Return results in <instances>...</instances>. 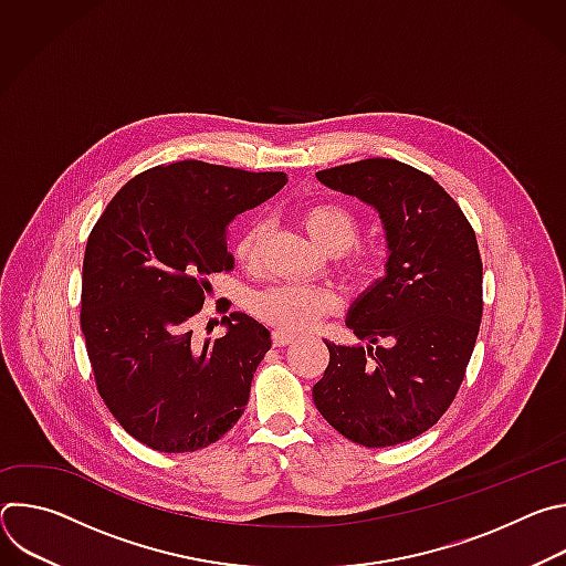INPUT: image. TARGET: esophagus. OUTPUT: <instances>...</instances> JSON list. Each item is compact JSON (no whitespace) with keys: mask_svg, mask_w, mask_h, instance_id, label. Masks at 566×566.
Segmentation results:
<instances>
[{"mask_svg":"<svg viewBox=\"0 0 566 566\" xmlns=\"http://www.w3.org/2000/svg\"><path fill=\"white\" fill-rule=\"evenodd\" d=\"M295 336L293 334H286V332H273V345L275 347H284L289 343H293Z\"/></svg>","mask_w":566,"mask_h":566,"instance_id":"obj_1","label":"esophagus"}]
</instances>
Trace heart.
<instances>
[{
  "instance_id": "b5f03b06",
  "label": "heart",
  "mask_w": 566,
  "mask_h": 566,
  "mask_svg": "<svg viewBox=\"0 0 566 566\" xmlns=\"http://www.w3.org/2000/svg\"><path fill=\"white\" fill-rule=\"evenodd\" d=\"M302 223L317 244L329 253L347 251L360 230L356 214L338 203H315L306 208L302 214ZM264 234V221H253L244 232H241L234 244L237 260L244 264H255L262 251ZM334 306L336 297L332 291L297 282L275 284L271 289L255 293L251 300V308L262 319H266L269 325L286 334H297L317 327L319 319Z\"/></svg>"
}]
</instances>
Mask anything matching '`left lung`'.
Returning <instances> with one entry per match:
<instances>
[{
	"mask_svg": "<svg viewBox=\"0 0 566 566\" xmlns=\"http://www.w3.org/2000/svg\"><path fill=\"white\" fill-rule=\"evenodd\" d=\"M315 177L378 212L387 262L345 319L369 345L325 340L329 365L313 402L365 448L410 441L450 408L474 349L483 308L474 230L430 175L400 160L376 156Z\"/></svg>",
	"mask_w": 566,
	"mask_h": 566,
	"instance_id": "1",
	"label": "left lung"
}]
</instances>
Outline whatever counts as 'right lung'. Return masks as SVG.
Masks as SVG:
<instances>
[{"mask_svg": "<svg viewBox=\"0 0 566 566\" xmlns=\"http://www.w3.org/2000/svg\"><path fill=\"white\" fill-rule=\"evenodd\" d=\"M286 181L284 172L179 160L127 181L94 226L80 325L105 406L151 450H201L244 415L271 332L234 311L221 338L197 345L190 317L208 275L234 264L230 221Z\"/></svg>", "mask_w": 566, "mask_h": 566, "instance_id": "right-lung-1", "label": "right lung"}]
</instances>
